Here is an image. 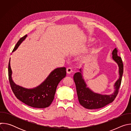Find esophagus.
<instances>
[{
	"mask_svg": "<svg viewBox=\"0 0 131 131\" xmlns=\"http://www.w3.org/2000/svg\"><path fill=\"white\" fill-rule=\"evenodd\" d=\"M66 71H67V73L68 74H70L71 72H72V69L71 67H68L66 69Z\"/></svg>",
	"mask_w": 131,
	"mask_h": 131,
	"instance_id": "1",
	"label": "esophagus"
}]
</instances>
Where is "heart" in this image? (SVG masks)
<instances>
[{
    "label": "heart",
    "instance_id": "heart-1",
    "mask_svg": "<svg viewBox=\"0 0 131 131\" xmlns=\"http://www.w3.org/2000/svg\"><path fill=\"white\" fill-rule=\"evenodd\" d=\"M89 41H92L93 40V39H91V38H90V39H89Z\"/></svg>",
    "mask_w": 131,
    "mask_h": 131
}]
</instances>
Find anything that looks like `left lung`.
Instances as JSON below:
<instances>
[{"mask_svg":"<svg viewBox=\"0 0 131 131\" xmlns=\"http://www.w3.org/2000/svg\"><path fill=\"white\" fill-rule=\"evenodd\" d=\"M113 59L119 66V78L114 85L115 91L110 95H102L94 93L90 90L83 78L81 69L80 72L74 73L73 80L75 83L77 94L80 104L88 109H94L102 108L113 102L116 97L121 85L123 72V64L121 58L118 56V50L115 48L112 53Z\"/></svg>","mask_w":131,"mask_h":131,"instance_id":"obj_1","label":"left lung"}]
</instances>
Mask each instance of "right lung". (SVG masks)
Returning a JSON list of instances; mask_svg holds the SVG:
<instances>
[{"label": "right lung", "mask_w": 131, "mask_h": 131, "mask_svg": "<svg viewBox=\"0 0 131 131\" xmlns=\"http://www.w3.org/2000/svg\"><path fill=\"white\" fill-rule=\"evenodd\" d=\"M27 35L22 37L16 44L12 52L15 51L26 39ZM10 59L8 65V76L11 89L17 99L32 107L44 108L49 107L54 100L55 93L59 82L66 77L65 67L53 70L39 85L32 89H26L16 85L12 79Z\"/></svg>", "instance_id": "right-lung-1"}]
</instances>
